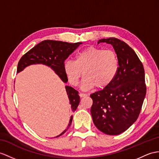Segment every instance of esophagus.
Returning <instances> with one entry per match:
<instances>
[{
	"instance_id": "obj_1",
	"label": "esophagus",
	"mask_w": 159,
	"mask_h": 159,
	"mask_svg": "<svg viewBox=\"0 0 159 159\" xmlns=\"http://www.w3.org/2000/svg\"><path fill=\"white\" fill-rule=\"evenodd\" d=\"M79 95H80V96L81 98L85 97V96H87V94H84V93H80Z\"/></svg>"
}]
</instances>
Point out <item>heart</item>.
I'll return each instance as SVG.
<instances>
[{"instance_id": "1", "label": "heart", "mask_w": 159, "mask_h": 159, "mask_svg": "<svg viewBox=\"0 0 159 159\" xmlns=\"http://www.w3.org/2000/svg\"><path fill=\"white\" fill-rule=\"evenodd\" d=\"M119 63L113 50L88 47L77 52L74 61L67 60L63 64V71L69 82L74 86L79 83L82 73L84 90L95 86L104 88L113 82L117 74Z\"/></svg>"}]
</instances>
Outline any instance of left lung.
I'll return each mask as SVG.
<instances>
[{"label": "left lung", "instance_id": "left-lung-1", "mask_svg": "<svg viewBox=\"0 0 159 159\" xmlns=\"http://www.w3.org/2000/svg\"><path fill=\"white\" fill-rule=\"evenodd\" d=\"M113 46L119 59L115 78L102 90L90 95L91 115L95 126L107 135L124 132L136 121L146 96L143 65L125 42L115 38L99 40Z\"/></svg>", "mask_w": 159, "mask_h": 159}]
</instances>
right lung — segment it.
<instances>
[{
  "mask_svg": "<svg viewBox=\"0 0 159 159\" xmlns=\"http://www.w3.org/2000/svg\"><path fill=\"white\" fill-rule=\"evenodd\" d=\"M82 44V42L72 44L50 40L42 41L30 50L21 58L17 65V72L22 71L25 67L31 65L42 64L51 68L64 83H67L68 80L63 71L64 62L69 55H71ZM65 90L69 100V104H71V111L74 112L80 101L78 92L69 86H65ZM73 116H71L67 128L55 138L59 137L66 132L71 124Z\"/></svg>",
  "mask_w": 159,
  "mask_h": 159,
  "instance_id": "obj_1",
  "label": "right lung"
}]
</instances>
